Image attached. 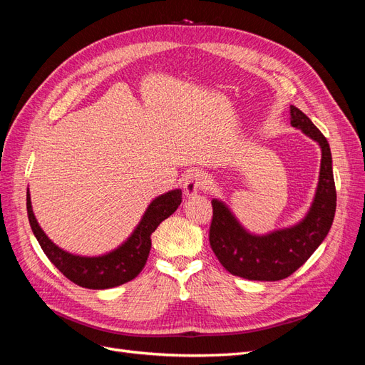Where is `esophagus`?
<instances>
[{"mask_svg":"<svg viewBox=\"0 0 365 365\" xmlns=\"http://www.w3.org/2000/svg\"><path fill=\"white\" fill-rule=\"evenodd\" d=\"M205 184H207V180L201 172H192L187 175L184 178V182H182L185 197H195L204 189Z\"/></svg>","mask_w":365,"mask_h":365,"instance_id":"34e87169","label":"esophagus"}]
</instances>
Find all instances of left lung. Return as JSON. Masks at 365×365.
I'll list each match as a JSON object with an SVG mask.
<instances>
[{
    "instance_id": "left-lung-1",
    "label": "left lung",
    "mask_w": 365,
    "mask_h": 365,
    "mask_svg": "<svg viewBox=\"0 0 365 365\" xmlns=\"http://www.w3.org/2000/svg\"><path fill=\"white\" fill-rule=\"evenodd\" d=\"M289 114L291 126L317 141L322 149L314 200L300 222L264 235H254L239 222L233 210L215 197L210 245L222 267L237 277L259 282L289 277L322 245L334 222L336 190L329 143L300 109L291 106Z\"/></svg>"
}]
</instances>
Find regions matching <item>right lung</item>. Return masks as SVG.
I'll return each instance as SVG.
<instances>
[{"mask_svg":"<svg viewBox=\"0 0 365 365\" xmlns=\"http://www.w3.org/2000/svg\"><path fill=\"white\" fill-rule=\"evenodd\" d=\"M181 189L153 197L130 236L117 248L101 256H79L58 247L46 235L33 213L27 189V215L33 235L50 262L65 277L88 289H109L135 279L145 268L152 247L150 236L164 219L176 212L182 201Z\"/></svg>","mask_w":365,"mask_h":365,"instance_id":"right-lung-1","label":"right lung"}]
</instances>
